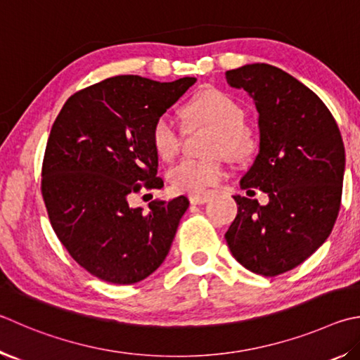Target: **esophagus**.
Wrapping results in <instances>:
<instances>
[{
	"instance_id": "esophagus-1",
	"label": "esophagus",
	"mask_w": 360,
	"mask_h": 360,
	"mask_svg": "<svg viewBox=\"0 0 360 360\" xmlns=\"http://www.w3.org/2000/svg\"><path fill=\"white\" fill-rule=\"evenodd\" d=\"M188 200H191L192 205H205L209 201V195H192Z\"/></svg>"
}]
</instances>
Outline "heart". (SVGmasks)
<instances>
[{"instance_id":"1","label":"heart","mask_w":360,"mask_h":360,"mask_svg":"<svg viewBox=\"0 0 360 360\" xmlns=\"http://www.w3.org/2000/svg\"><path fill=\"white\" fill-rule=\"evenodd\" d=\"M186 115L193 122H205L217 129L214 153H224L231 159H245L253 151V140L244 129L245 113L239 103L217 89L202 91L187 103ZM151 141L162 159H172L181 145V130L169 113L154 121ZM225 176L219 159H182L168 169V181L176 192L205 195Z\"/></svg>"}]
</instances>
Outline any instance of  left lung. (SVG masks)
<instances>
[{"label": "left lung", "instance_id": "8db88e82", "mask_svg": "<svg viewBox=\"0 0 360 360\" xmlns=\"http://www.w3.org/2000/svg\"><path fill=\"white\" fill-rule=\"evenodd\" d=\"M231 88L244 89L258 112L259 151L234 195L238 215L225 234L245 269L274 277L315 253L334 228L345 173V146L324 102L285 70L264 63L226 72Z\"/></svg>", "mask_w": 360, "mask_h": 360}]
</instances>
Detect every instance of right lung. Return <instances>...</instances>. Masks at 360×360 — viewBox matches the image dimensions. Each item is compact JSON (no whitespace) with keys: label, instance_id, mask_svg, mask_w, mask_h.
I'll list each match as a JSON object with an SVG mask.
<instances>
[{"label":"right lung","instance_id":"1","mask_svg":"<svg viewBox=\"0 0 360 360\" xmlns=\"http://www.w3.org/2000/svg\"><path fill=\"white\" fill-rule=\"evenodd\" d=\"M195 82L107 78L70 96L51 126L41 187L50 224L70 257L103 282L136 283L167 258L187 197L154 200L149 212L129 200L163 187L153 124Z\"/></svg>","mask_w":360,"mask_h":360}]
</instances>
